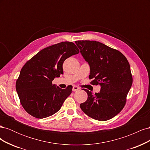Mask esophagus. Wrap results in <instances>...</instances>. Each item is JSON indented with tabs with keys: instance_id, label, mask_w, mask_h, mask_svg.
Wrapping results in <instances>:
<instances>
[{
	"instance_id": "1",
	"label": "esophagus",
	"mask_w": 150,
	"mask_h": 150,
	"mask_svg": "<svg viewBox=\"0 0 150 150\" xmlns=\"http://www.w3.org/2000/svg\"><path fill=\"white\" fill-rule=\"evenodd\" d=\"M79 88L78 87V86H74L73 87H72V91H76L79 90Z\"/></svg>"
}]
</instances>
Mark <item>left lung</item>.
Here are the masks:
<instances>
[{"label": "left lung", "mask_w": 150, "mask_h": 150, "mask_svg": "<svg viewBox=\"0 0 150 150\" xmlns=\"http://www.w3.org/2000/svg\"><path fill=\"white\" fill-rule=\"evenodd\" d=\"M75 43L89 65L91 83L101 86L99 93L94 94L84 89L88 99L80 108L94 120H110L124 108L133 83L129 62L121 52L101 42L77 40Z\"/></svg>", "instance_id": "1"}]
</instances>
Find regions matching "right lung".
Here are the masks:
<instances>
[{"label":"right lung","instance_id":"right-lung-1","mask_svg":"<svg viewBox=\"0 0 150 150\" xmlns=\"http://www.w3.org/2000/svg\"><path fill=\"white\" fill-rule=\"evenodd\" d=\"M71 42H62L40 51L22 68L16 88L22 106L36 118L55 114L72 93V86L65 89L52 81L63 74L62 64L67 58L78 54Z\"/></svg>","mask_w":150,"mask_h":150}]
</instances>
